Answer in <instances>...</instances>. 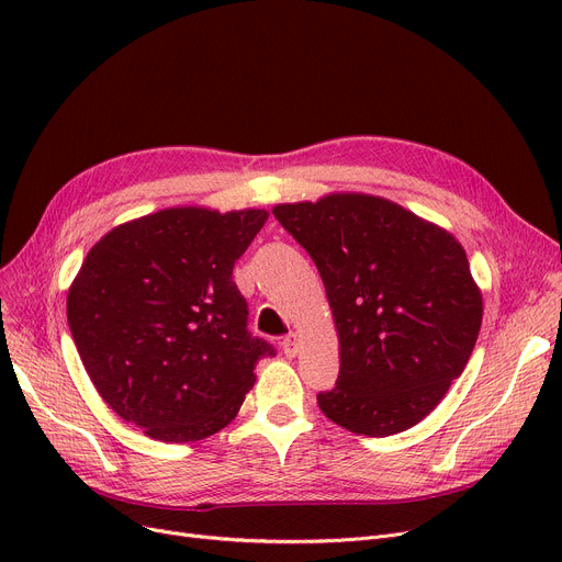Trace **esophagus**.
<instances>
[{
  "mask_svg": "<svg viewBox=\"0 0 562 562\" xmlns=\"http://www.w3.org/2000/svg\"><path fill=\"white\" fill-rule=\"evenodd\" d=\"M282 350H284V356L286 358H293L299 352V335H286L284 339H282Z\"/></svg>",
  "mask_w": 562,
  "mask_h": 562,
  "instance_id": "34e87169",
  "label": "esophagus"
}]
</instances>
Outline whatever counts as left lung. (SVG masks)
<instances>
[{
    "mask_svg": "<svg viewBox=\"0 0 562 562\" xmlns=\"http://www.w3.org/2000/svg\"><path fill=\"white\" fill-rule=\"evenodd\" d=\"M278 223L321 273L339 333L335 390L316 394L341 428L387 437L419 424L464 371L483 321L462 246L403 206L344 193L278 204Z\"/></svg>",
    "mask_w": 562,
    "mask_h": 562,
    "instance_id": "1",
    "label": "left lung"
}]
</instances>
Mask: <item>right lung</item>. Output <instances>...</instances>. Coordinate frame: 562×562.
Listing matches in <instances>:
<instances>
[{"mask_svg":"<svg viewBox=\"0 0 562 562\" xmlns=\"http://www.w3.org/2000/svg\"><path fill=\"white\" fill-rule=\"evenodd\" d=\"M269 218L164 210L111 229L68 291V326L95 390L147 437L187 445L225 428L276 348L248 330L232 280Z\"/></svg>","mask_w":562,"mask_h":562,"instance_id":"obj_1","label":"right lung"}]
</instances>
